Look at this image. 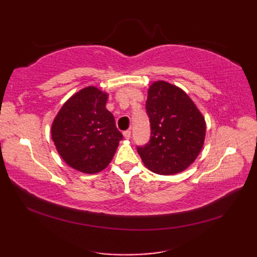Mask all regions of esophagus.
<instances>
[{"mask_svg": "<svg viewBox=\"0 0 257 257\" xmlns=\"http://www.w3.org/2000/svg\"><path fill=\"white\" fill-rule=\"evenodd\" d=\"M123 137L125 139H130V137H132V132L130 130H125V132H123Z\"/></svg>", "mask_w": 257, "mask_h": 257, "instance_id": "esophagus-1", "label": "esophagus"}]
</instances>
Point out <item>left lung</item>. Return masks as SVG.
<instances>
[{"label": "left lung", "mask_w": 257, "mask_h": 257, "mask_svg": "<svg viewBox=\"0 0 257 257\" xmlns=\"http://www.w3.org/2000/svg\"><path fill=\"white\" fill-rule=\"evenodd\" d=\"M150 140L137 151L152 172L170 176L185 170L203 147L205 121L194 102L179 87L156 81L146 101Z\"/></svg>", "instance_id": "8db88e82"}]
</instances>
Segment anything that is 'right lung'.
<instances>
[{"mask_svg":"<svg viewBox=\"0 0 257 257\" xmlns=\"http://www.w3.org/2000/svg\"><path fill=\"white\" fill-rule=\"evenodd\" d=\"M107 98L96 87H86L64 103L52 124L58 154L69 167L84 173L103 170L122 140L106 109Z\"/></svg>","mask_w":257,"mask_h":257,"instance_id":"add662e5","label":"right lung"}]
</instances>
